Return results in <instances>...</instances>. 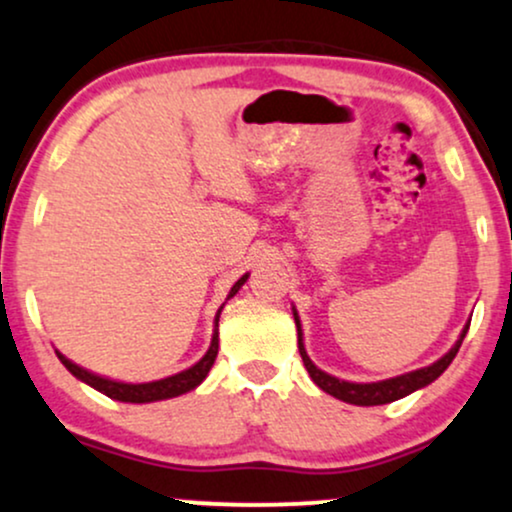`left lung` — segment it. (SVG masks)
Listing matches in <instances>:
<instances>
[{"label": "left lung", "mask_w": 512, "mask_h": 512, "mask_svg": "<svg viewBox=\"0 0 512 512\" xmlns=\"http://www.w3.org/2000/svg\"><path fill=\"white\" fill-rule=\"evenodd\" d=\"M294 323H297L299 354H302V362L306 366V371H309L311 381H314L321 390H326L328 395H333V398H338L342 402H350V405H362V407L395 402V400L405 398V395L414 393V390L429 386L431 381H436V378L441 376L443 371H446L450 366V362L455 359V354H458L460 345H462V338H465L467 328H470V326H465V330H462L460 340L455 342L453 350H450L446 357L438 359L436 364L426 366V369H417V371H412V374H405V376H398V378H388V381H378V383H350V381H340V378L326 374V371L318 369V366L311 362L309 357H306L304 342H302V326H299L297 311H294Z\"/></svg>", "instance_id": "left-lung-1"}]
</instances>
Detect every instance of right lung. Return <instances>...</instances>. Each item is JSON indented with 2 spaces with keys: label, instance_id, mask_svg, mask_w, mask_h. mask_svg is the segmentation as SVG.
<instances>
[{
  "label": "right lung",
  "instance_id": "1",
  "mask_svg": "<svg viewBox=\"0 0 512 512\" xmlns=\"http://www.w3.org/2000/svg\"><path fill=\"white\" fill-rule=\"evenodd\" d=\"M246 278H249V275H244V278H239L237 282H234V287L230 290V297H234V294L239 292V287L244 285ZM230 297H227V299H230ZM220 311H222V306H220ZM220 311H218V316H215L213 342H210V350L203 354L201 362L191 366V369L182 371V374H174L170 378H162V381H153V383H119V381H110V378L95 376V374H90V371L81 369V366H76L74 362H69V359H66L64 354L57 352V357H59V362H62L66 369H69L76 378H81V381L88 383L90 388L100 390V393H105L107 398H112V400H119V402H155V400L177 398V395L194 390L198 383H201L203 378L208 376L210 366H213L215 357H218V321H220Z\"/></svg>",
  "mask_w": 512,
  "mask_h": 512
}]
</instances>
